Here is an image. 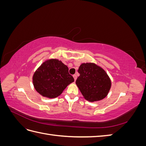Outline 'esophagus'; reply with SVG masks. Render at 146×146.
<instances>
[{"mask_svg": "<svg viewBox=\"0 0 146 146\" xmlns=\"http://www.w3.org/2000/svg\"><path fill=\"white\" fill-rule=\"evenodd\" d=\"M73 77H74V80L76 81V79H77V76H76V75H74V76H73Z\"/></svg>", "mask_w": 146, "mask_h": 146, "instance_id": "34e87169", "label": "esophagus"}]
</instances>
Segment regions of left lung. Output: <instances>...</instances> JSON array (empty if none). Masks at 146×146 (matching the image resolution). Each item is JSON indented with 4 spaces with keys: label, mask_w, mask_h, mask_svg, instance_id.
<instances>
[{
    "label": "left lung",
    "mask_w": 146,
    "mask_h": 146,
    "mask_svg": "<svg viewBox=\"0 0 146 146\" xmlns=\"http://www.w3.org/2000/svg\"><path fill=\"white\" fill-rule=\"evenodd\" d=\"M78 72L80 76L76 83L86 100L98 101L108 95L111 82L107 74L100 66L92 63H82Z\"/></svg>",
    "instance_id": "left-lung-1"
}]
</instances>
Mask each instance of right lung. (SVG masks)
<instances>
[{
  "label": "right lung",
  "mask_w": 146,
  "mask_h": 146,
  "mask_svg": "<svg viewBox=\"0 0 146 146\" xmlns=\"http://www.w3.org/2000/svg\"><path fill=\"white\" fill-rule=\"evenodd\" d=\"M68 70V66L58 60H46L33 74L35 89L43 97L50 99L56 98L74 81Z\"/></svg>",
  "instance_id": "obj_1"
}]
</instances>
